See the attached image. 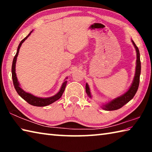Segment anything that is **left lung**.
Segmentation results:
<instances>
[{
    "mask_svg": "<svg viewBox=\"0 0 152 152\" xmlns=\"http://www.w3.org/2000/svg\"><path fill=\"white\" fill-rule=\"evenodd\" d=\"M133 45L135 48L136 52H137V60H136V68H135V76L133 78L132 85L129 87L127 92H125L124 94H122L117 98L113 99L112 101L108 102V103L104 104L102 107V109L105 110H117L124 106L125 104H127L128 102H129L132 100L133 96L137 91L139 84H140V77L141 74V61H140V54L139 49L135 45L133 40H132ZM86 94L90 98H92L91 91L88 84H86Z\"/></svg>",
    "mask_w": 152,
    "mask_h": 152,
    "instance_id": "1",
    "label": "left lung"
}]
</instances>
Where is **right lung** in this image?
<instances>
[{"label": "right lung", "instance_id": "1", "mask_svg": "<svg viewBox=\"0 0 152 152\" xmlns=\"http://www.w3.org/2000/svg\"><path fill=\"white\" fill-rule=\"evenodd\" d=\"M33 31H31L29 33V34L28 35L27 37H25L23 39L21 42H20L19 46H18L17 51L16 55L15 56L13 61H12V81H13V84L15 86V88L17 92V93L19 94V96L23 99L25 101H27L28 103L33 105V106H36V107H45L47 106V105L50 104L55 101H58V99H60L61 95L64 93V90H65L66 84H67V80H65L64 82V83L61 85V88L57 94H55L54 96L48 97V98H41V97H37L35 96L34 95H33L30 93H28V92L24 91L21 88H20L19 86V83L18 82V80L17 78V74L15 72V66H16V61H17V56L19 54V51L20 50V46H21L22 43H23L25 40L27 39V37L31 35V33H32ZM67 79V78H66Z\"/></svg>", "mask_w": 152, "mask_h": 152}]
</instances>
